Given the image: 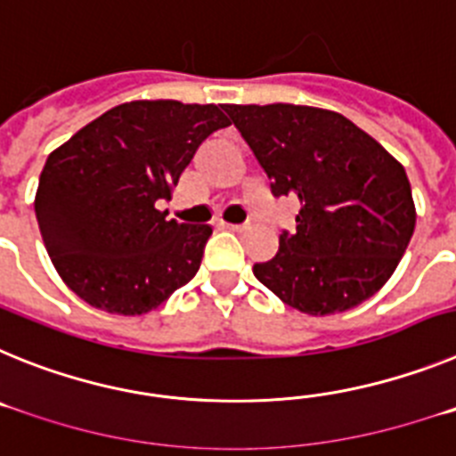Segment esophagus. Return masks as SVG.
I'll list each match as a JSON object with an SVG mask.
<instances>
[{"mask_svg":"<svg viewBox=\"0 0 456 456\" xmlns=\"http://www.w3.org/2000/svg\"><path fill=\"white\" fill-rule=\"evenodd\" d=\"M224 228H228L232 232H244L248 231V224H224Z\"/></svg>","mask_w":456,"mask_h":456,"instance_id":"1","label":"esophagus"}]
</instances>
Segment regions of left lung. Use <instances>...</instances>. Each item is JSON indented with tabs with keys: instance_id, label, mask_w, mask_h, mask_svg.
<instances>
[{
	"instance_id": "obj_1",
	"label": "left lung",
	"mask_w": 456,
	"mask_h": 456,
	"mask_svg": "<svg viewBox=\"0 0 456 456\" xmlns=\"http://www.w3.org/2000/svg\"><path fill=\"white\" fill-rule=\"evenodd\" d=\"M273 196L299 200L294 232L253 273L305 315H333L384 288L416 228L406 171L381 143L329 109L225 104Z\"/></svg>"
}]
</instances>
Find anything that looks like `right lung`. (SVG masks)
Segmentation results:
<instances>
[{
  "mask_svg": "<svg viewBox=\"0 0 456 456\" xmlns=\"http://www.w3.org/2000/svg\"><path fill=\"white\" fill-rule=\"evenodd\" d=\"M228 125L216 104L134 100L50 152L36 219L52 265L79 299L143 315L196 276L212 228L167 219L159 203L171 200L200 143Z\"/></svg>",
  "mask_w": 456,
  "mask_h": 456,
  "instance_id": "1",
  "label": "right lung"
}]
</instances>
